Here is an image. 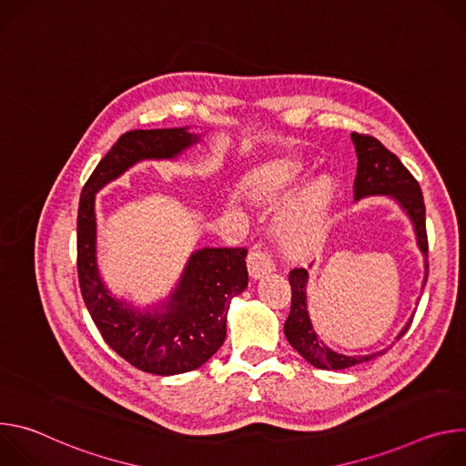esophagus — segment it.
Masks as SVG:
<instances>
[{
  "mask_svg": "<svg viewBox=\"0 0 466 466\" xmlns=\"http://www.w3.org/2000/svg\"><path fill=\"white\" fill-rule=\"evenodd\" d=\"M247 268L252 279H259L263 275H268L275 271V259L268 250H263L261 247H252L247 258Z\"/></svg>",
  "mask_w": 466,
  "mask_h": 466,
  "instance_id": "1",
  "label": "esophagus"
}]
</instances>
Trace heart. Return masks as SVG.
Returning <instances> with one entry per match:
<instances>
[{
    "instance_id": "b5f03b06",
    "label": "heart",
    "mask_w": 466,
    "mask_h": 466,
    "mask_svg": "<svg viewBox=\"0 0 466 466\" xmlns=\"http://www.w3.org/2000/svg\"><path fill=\"white\" fill-rule=\"evenodd\" d=\"M336 191L334 178L320 177L279 216L277 232L288 248L308 250L322 239Z\"/></svg>"
}]
</instances>
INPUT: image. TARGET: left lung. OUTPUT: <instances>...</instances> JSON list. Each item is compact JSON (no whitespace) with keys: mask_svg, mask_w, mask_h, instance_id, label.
<instances>
[{"mask_svg":"<svg viewBox=\"0 0 466 466\" xmlns=\"http://www.w3.org/2000/svg\"><path fill=\"white\" fill-rule=\"evenodd\" d=\"M352 142L356 146L358 155V171L354 180V197L358 198L369 195H389L394 201L404 208L415 227L417 243L424 254V284L428 280V234H426V207L422 198V189L417 178L408 171V167L398 160L389 149L381 146L380 140L369 135H360L352 132ZM291 284V309L284 324V334L289 345L313 367L326 370H341L365 361H370L385 350L369 356H343L334 350H329L315 334L311 326L308 308H306V284L308 271L304 268H295L289 271ZM413 317L402 328L396 339H400L408 328L411 326Z\"/></svg>","mask_w":466,"mask_h":466,"instance_id":"obj_1","label":"left lung"}]
</instances>
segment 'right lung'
I'll list each match as a JSON object with an SVG mask.
<instances>
[{
	"instance_id": "obj_1",
	"label": "right lung",
	"mask_w": 466,
	"mask_h": 466,
	"mask_svg": "<svg viewBox=\"0 0 466 466\" xmlns=\"http://www.w3.org/2000/svg\"><path fill=\"white\" fill-rule=\"evenodd\" d=\"M198 137L184 128L128 130L86 180L77 216V273L85 304L105 343L144 372L171 376L207 363L227 338L230 300L248 284L247 248L207 247L191 254L162 309L140 311L105 288L96 258V193L146 158H175Z\"/></svg>"
}]
</instances>
